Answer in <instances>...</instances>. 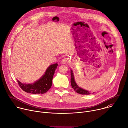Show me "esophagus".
<instances>
[{
	"label": "esophagus",
	"mask_w": 128,
	"mask_h": 128,
	"mask_svg": "<svg viewBox=\"0 0 128 128\" xmlns=\"http://www.w3.org/2000/svg\"><path fill=\"white\" fill-rule=\"evenodd\" d=\"M68 62H69V61H68V59L67 58H64V59H62V60L61 61V63L62 64H67V63H68Z\"/></svg>",
	"instance_id": "1"
}]
</instances>
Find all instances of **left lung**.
<instances>
[{
  "label": "left lung",
  "mask_w": 128,
  "mask_h": 128,
  "mask_svg": "<svg viewBox=\"0 0 128 128\" xmlns=\"http://www.w3.org/2000/svg\"><path fill=\"white\" fill-rule=\"evenodd\" d=\"M71 84L72 87V88L78 94H82V95H89L90 94V93L88 91L84 90L80 88L75 82L74 79V76L72 73V71H71Z\"/></svg>",
  "instance_id": "left-lung-1"
}]
</instances>
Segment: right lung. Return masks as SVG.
Returning <instances> with one entry per match:
<instances>
[{
	"instance_id": "obj_1",
	"label": "right lung",
	"mask_w": 128,
	"mask_h": 128,
	"mask_svg": "<svg viewBox=\"0 0 128 128\" xmlns=\"http://www.w3.org/2000/svg\"><path fill=\"white\" fill-rule=\"evenodd\" d=\"M58 64L50 65L46 69L44 74L39 80L32 84H24L17 80L18 84L25 92L31 94H44L50 88L54 71Z\"/></svg>"
}]
</instances>
